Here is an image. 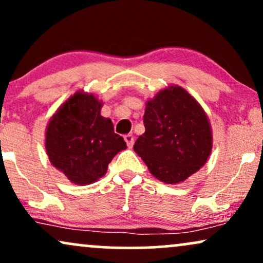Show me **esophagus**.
<instances>
[{
  "mask_svg": "<svg viewBox=\"0 0 263 263\" xmlns=\"http://www.w3.org/2000/svg\"><path fill=\"white\" fill-rule=\"evenodd\" d=\"M123 138H125L126 143H127L128 147L134 146V143H135V137H134V135H131V134L125 135V137H123Z\"/></svg>",
  "mask_w": 263,
  "mask_h": 263,
  "instance_id": "esophagus-1",
  "label": "esophagus"
}]
</instances>
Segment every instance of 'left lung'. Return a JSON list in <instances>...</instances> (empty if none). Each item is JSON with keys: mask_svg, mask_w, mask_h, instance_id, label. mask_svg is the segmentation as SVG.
Masks as SVG:
<instances>
[{"mask_svg": "<svg viewBox=\"0 0 263 263\" xmlns=\"http://www.w3.org/2000/svg\"><path fill=\"white\" fill-rule=\"evenodd\" d=\"M144 134L134 149L163 183L185 180L211 152V131L200 105L183 87L172 86L146 105Z\"/></svg>", "mask_w": 263, "mask_h": 263, "instance_id": "8db88e82", "label": "left lung"}]
</instances>
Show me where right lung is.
Masks as SVG:
<instances>
[{
	"mask_svg": "<svg viewBox=\"0 0 263 263\" xmlns=\"http://www.w3.org/2000/svg\"><path fill=\"white\" fill-rule=\"evenodd\" d=\"M101 106L91 93L77 92L48 125L45 149L49 161L75 184L98 180L114 157L127 147L115 134L111 120L100 115Z\"/></svg>",
	"mask_w": 263,
	"mask_h": 263,
	"instance_id": "add662e5",
	"label": "right lung"
}]
</instances>
